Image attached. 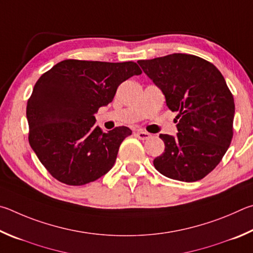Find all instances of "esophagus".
<instances>
[{"label":"esophagus","instance_id":"34e87169","mask_svg":"<svg viewBox=\"0 0 253 253\" xmlns=\"http://www.w3.org/2000/svg\"><path fill=\"white\" fill-rule=\"evenodd\" d=\"M135 135L138 136L140 140H148L151 138V134L148 133V132H144V131H138L135 133Z\"/></svg>","mask_w":253,"mask_h":253}]
</instances>
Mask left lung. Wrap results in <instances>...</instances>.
Wrapping results in <instances>:
<instances>
[{"mask_svg":"<svg viewBox=\"0 0 253 253\" xmlns=\"http://www.w3.org/2000/svg\"><path fill=\"white\" fill-rule=\"evenodd\" d=\"M162 91L178 129L160 134L166 149L153 165L168 178L194 182L214 169L233 135L234 101L220 71L201 57L173 53L138 61Z\"/></svg>","mask_w":253,"mask_h":253,"instance_id":"left-lung-1","label":"left lung"}]
</instances>
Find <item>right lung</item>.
Masks as SVG:
<instances>
[{
  "label": "right lung",
  "mask_w": 253,
  "mask_h": 253,
  "mask_svg": "<svg viewBox=\"0 0 253 253\" xmlns=\"http://www.w3.org/2000/svg\"><path fill=\"white\" fill-rule=\"evenodd\" d=\"M142 71L134 62L64 60L42 74L26 105L29 142L60 182L83 185L112 169L126 126L103 132L94 114L112 102L118 86Z\"/></svg>",
  "instance_id": "1"
}]
</instances>
